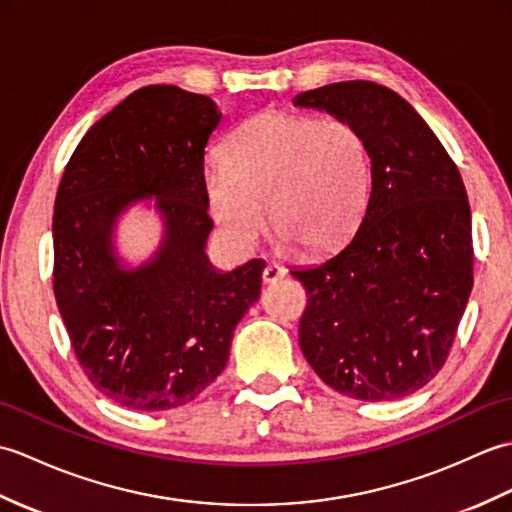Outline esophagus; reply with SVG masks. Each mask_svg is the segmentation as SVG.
<instances>
[{
  "mask_svg": "<svg viewBox=\"0 0 512 512\" xmlns=\"http://www.w3.org/2000/svg\"><path fill=\"white\" fill-rule=\"evenodd\" d=\"M284 275H286V270L281 268L279 264H268V266L264 268L262 279H264V284H275V281L284 279Z\"/></svg>",
  "mask_w": 512,
  "mask_h": 512,
  "instance_id": "1",
  "label": "esophagus"
}]
</instances>
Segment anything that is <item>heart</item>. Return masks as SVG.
<instances>
[{
  "label": "heart",
  "instance_id": "obj_1",
  "mask_svg": "<svg viewBox=\"0 0 512 512\" xmlns=\"http://www.w3.org/2000/svg\"><path fill=\"white\" fill-rule=\"evenodd\" d=\"M202 189L213 220L239 246L255 242L266 206L270 228L299 255L332 253L367 211V140L339 116L259 112L224 140Z\"/></svg>",
  "mask_w": 512,
  "mask_h": 512
}]
</instances>
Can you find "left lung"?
<instances>
[{
    "label": "left lung",
    "mask_w": 512,
    "mask_h": 512,
    "mask_svg": "<svg viewBox=\"0 0 512 512\" xmlns=\"http://www.w3.org/2000/svg\"><path fill=\"white\" fill-rule=\"evenodd\" d=\"M361 129L372 191L339 255L290 270L306 288L301 352L325 385L380 402L409 396L447 363L473 288L471 206L458 167L413 107L385 85L301 92Z\"/></svg>",
    "instance_id": "8db88e82"
}]
</instances>
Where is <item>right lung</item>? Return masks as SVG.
I'll use <instances>...</instances> for the list:
<instances>
[{
	"label": "right lung",
	"instance_id": "obj_1",
	"mask_svg": "<svg viewBox=\"0 0 512 512\" xmlns=\"http://www.w3.org/2000/svg\"><path fill=\"white\" fill-rule=\"evenodd\" d=\"M222 114L204 94L147 85L96 121L54 200L52 288L72 350L105 398L136 411L187 405L222 374L233 330L259 299L262 259L215 273L204 244V147ZM156 194L168 239L123 271L109 231L127 203Z\"/></svg>",
	"mask_w": 512,
	"mask_h": 512
}]
</instances>
